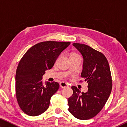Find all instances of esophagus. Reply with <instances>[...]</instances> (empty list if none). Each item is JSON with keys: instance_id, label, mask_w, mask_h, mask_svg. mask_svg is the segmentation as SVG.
<instances>
[{"instance_id": "34e87169", "label": "esophagus", "mask_w": 127, "mask_h": 127, "mask_svg": "<svg viewBox=\"0 0 127 127\" xmlns=\"http://www.w3.org/2000/svg\"><path fill=\"white\" fill-rule=\"evenodd\" d=\"M60 86H61V88H65L68 87V85L65 82H62L60 83Z\"/></svg>"}]
</instances>
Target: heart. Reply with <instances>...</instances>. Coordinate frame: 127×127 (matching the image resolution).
<instances>
[{
    "mask_svg": "<svg viewBox=\"0 0 127 127\" xmlns=\"http://www.w3.org/2000/svg\"><path fill=\"white\" fill-rule=\"evenodd\" d=\"M76 55H78L77 54H73L71 55V57H73V56H76Z\"/></svg>",
    "mask_w": 127,
    "mask_h": 127,
    "instance_id": "1",
    "label": "heart"
}]
</instances>
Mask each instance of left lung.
<instances>
[{
    "label": "left lung",
    "instance_id": "1",
    "mask_svg": "<svg viewBox=\"0 0 127 127\" xmlns=\"http://www.w3.org/2000/svg\"><path fill=\"white\" fill-rule=\"evenodd\" d=\"M83 59L81 77L88 83V91H81L76 86L71 88L73 94L68 100V110L77 119L87 120L101 110L112 89L110 66L101 53L85 44H73Z\"/></svg>",
    "mask_w": 127,
    "mask_h": 127
}]
</instances>
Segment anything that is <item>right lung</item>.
Returning <instances> with one entry per match:
<instances>
[{
  "label": "right lung",
  "instance_id": "right-lung-1",
  "mask_svg": "<svg viewBox=\"0 0 127 127\" xmlns=\"http://www.w3.org/2000/svg\"><path fill=\"white\" fill-rule=\"evenodd\" d=\"M70 42L44 41L27 51L18 64L16 74V92L20 108L30 116H37L48 109L50 98L58 91L56 82L42 83L45 71L52 68L56 60Z\"/></svg>",
  "mask_w": 127,
  "mask_h": 127
}]
</instances>
